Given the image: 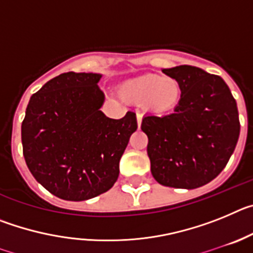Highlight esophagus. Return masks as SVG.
Returning a JSON list of instances; mask_svg holds the SVG:
<instances>
[{
  "label": "esophagus",
  "mask_w": 253,
  "mask_h": 253,
  "mask_svg": "<svg viewBox=\"0 0 253 253\" xmlns=\"http://www.w3.org/2000/svg\"><path fill=\"white\" fill-rule=\"evenodd\" d=\"M142 119H143V115L140 113L137 114V123H138V128H140V124H142Z\"/></svg>",
  "instance_id": "obj_1"
}]
</instances>
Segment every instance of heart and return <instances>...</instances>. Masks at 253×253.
I'll return each mask as SVG.
<instances>
[{"mask_svg":"<svg viewBox=\"0 0 253 253\" xmlns=\"http://www.w3.org/2000/svg\"><path fill=\"white\" fill-rule=\"evenodd\" d=\"M120 96L131 104H142L153 114H169L182 100V86L177 78L157 73H146L125 81L120 86Z\"/></svg>","mask_w":253,"mask_h":253,"instance_id":"b5f03b06","label":"heart"}]
</instances>
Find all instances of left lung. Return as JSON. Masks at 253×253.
I'll list each match as a JSON object with an SVG mask.
<instances>
[{
  "label": "left lung",
  "instance_id": "1",
  "mask_svg": "<svg viewBox=\"0 0 253 253\" xmlns=\"http://www.w3.org/2000/svg\"><path fill=\"white\" fill-rule=\"evenodd\" d=\"M162 72L181 82L182 100L172 114L143 118L152 175L163 186H204L223 171L237 146V102L222 77L202 68L177 66Z\"/></svg>",
  "mask_w": 253,
  "mask_h": 253
}]
</instances>
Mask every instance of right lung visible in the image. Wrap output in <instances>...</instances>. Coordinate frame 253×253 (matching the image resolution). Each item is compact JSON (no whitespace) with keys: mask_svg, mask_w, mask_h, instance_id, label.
<instances>
[{"mask_svg":"<svg viewBox=\"0 0 253 253\" xmlns=\"http://www.w3.org/2000/svg\"><path fill=\"white\" fill-rule=\"evenodd\" d=\"M99 73L67 72L31 96L21 125L22 152L31 175L49 193L84 202L106 193L137 130L135 114L107 118Z\"/></svg>","mask_w":253,"mask_h":253,"instance_id":"right-lung-1","label":"right lung"}]
</instances>
